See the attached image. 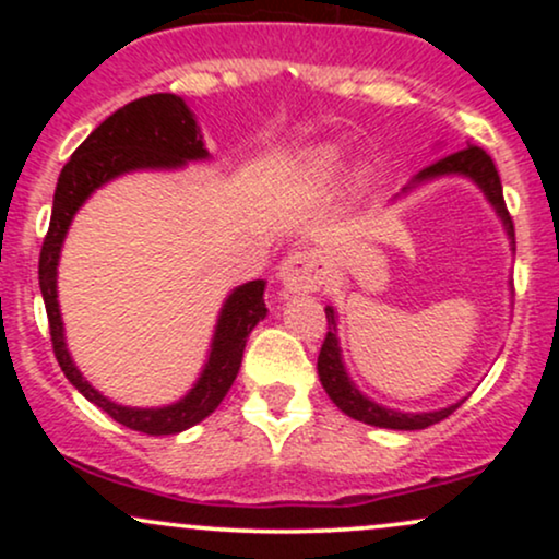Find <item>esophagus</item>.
<instances>
[{
  "label": "esophagus",
  "mask_w": 559,
  "mask_h": 559,
  "mask_svg": "<svg viewBox=\"0 0 559 559\" xmlns=\"http://www.w3.org/2000/svg\"><path fill=\"white\" fill-rule=\"evenodd\" d=\"M278 281L288 294H312L325 284V260L316 249H299L281 262Z\"/></svg>",
  "instance_id": "34e87169"
}]
</instances>
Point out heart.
<instances>
[{"label": "heart", "instance_id": "1", "mask_svg": "<svg viewBox=\"0 0 559 559\" xmlns=\"http://www.w3.org/2000/svg\"><path fill=\"white\" fill-rule=\"evenodd\" d=\"M346 165H349V157H346L344 150H338V146H320L318 152H312L307 173H310L316 183H336L346 173Z\"/></svg>", "mask_w": 559, "mask_h": 559}]
</instances>
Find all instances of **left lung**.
Instances as JSON below:
<instances>
[{
	"label": "left lung",
	"instance_id": "obj_1",
	"mask_svg": "<svg viewBox=\"0 0 559 559\" xmlns=\"http://www.w3.org/2000/svg\"><path fill=\"white\" fill-rule=\"evenodd\" d=\"M452 176L465 178V181L478 186L480 194L486 197V202L491 204V210L497 213L499 221H502L507 239H510V249L512 254H515V228H512V217L504 207L502 181H499V173L493 168L491 157L486 155L480 146L467 144L465 150L452 152V155L441 157L439 163L428 165L426 170H420L413 181L404 186L400 194L391 199V204H394L396 199L413 194V191L420 189V186L439 181V178H452ZM325 318H329V333H325V342L320 346L318 376H320V383H323L325 394L331 396V402L336 404L344 415H349V418L360 423H368V426H376V428H391V431H420V428H428L433 426V423L449 418V415L465 402L460 400L454 404H447V407L428 409V413H402V409H391L373 402L368 394H362V391L357 389V383L352 381L349 373H346L342 344H338V316L331 305H325Z\"/></svg>",
	"mask_w": 559,
	"mask_h": 559
}]
</instances>
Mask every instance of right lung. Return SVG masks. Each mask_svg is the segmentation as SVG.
<instances>
[{"label":"right lung","mask_w":559,"mask_h":559,"mask_svg":"<svg viewBox=\"0 0 559 559\" xmlns=\"http://www.w3.org/2000/svg\"><path fill=\"white\" fill-rule=\"evenodd\" d=\"M202 159H210L202 128L181 96L150 94L120 107L88 133V139L73 152L57 178L52 221H49L47 239L38 258V286H41L55 357L62 373L112 420L123 423L131 431L150 436L181 433L207 418L223 402L239 376L249 333L267 316L265 281L258 278L236 286L223 301L202 373L181 400L163 404V407H128L94 389L70 357L66 323H62L60 301H57V267H60L62 243H66L70 223L96 189L128 173L181 170L189 163H202Z\"/></svg>","instance_id":"1"}]
</instances>
